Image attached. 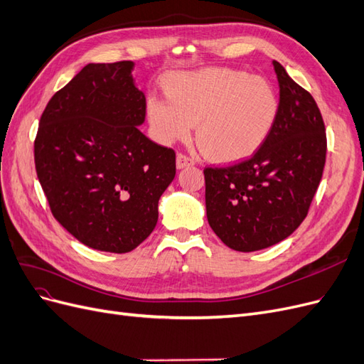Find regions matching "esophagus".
<instances>
[{
  "label": "esophagus",
  "instance_id": "34e87169",
  "mask_svg": "<svg viewBox=\"0 0 364 364\" xmlns=\"http://www.w3.org/2000/svg\"><path fill=\"white\" fill-rule=\"evenodd\" d=\"M176 165H178V168L190 167V165H194V159L190 158L188 155H183V153H179L178 158H176Z\"/></svg>",
  "mask_w": 364,
  "mask_h": 364
}]
</instances>
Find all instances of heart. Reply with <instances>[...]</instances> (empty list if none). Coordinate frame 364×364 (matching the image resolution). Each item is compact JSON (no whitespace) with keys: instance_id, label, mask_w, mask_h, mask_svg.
<instances>
[{"instance_id":"1","label":"heart","mask_w":364,"mask_h":364,"mask_svg":"<svg viewBox=\"0 0 364 364\" xmlns=\"http://www.w3.org/2000/svg\"><path fill=\"white\" fill-rule=\"evenodd\" d=\"M279 95L262 77L232 68L173 75L168 98L153 97L147 112L162 144L190 135L208 158L232 162L250 156L269 138L279 115Z\"/></svg>"}]
</instances>
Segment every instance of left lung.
I'll list each match as a JSON object with an SVG mask.
<instances>
[{
    "mask_svg": "<svg viewBox=\"0 0 364 364\" xmlns=\"http://www.w3.org/2000/svg\"><path fill=\"white\" fill-rule=\"evenodd\" d=\"M279 115L264 144L245 161L205 167L208 223L238 252L279 243L299 228L321 183L326 134L313 95L279 62Z\"/></svg>",
    "mask_w": 364,
    "mask_h": 364,
    "instance_id": "obj_1",
    "label": "left lung"
}]
</instances>
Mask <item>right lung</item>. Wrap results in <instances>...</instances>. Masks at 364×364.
I'll return each instance as SVG.
<instances>
[{
    "label": "right lung",
    "instance_id": "add662e5",
    "mask_svg": "<svg viewBox=\"0 0 364 364\" xmlns=\"http://www.w3.org/2000/svg\"><path fill=\"white\" fill-rule=\"evenodd\" d=\"M134 62L87 63L43 109L35 139L38 179L54 218L80 243L126 253L158 223L176 153L138 129L146 95Z\"/></svg>",
    "mask_w": 364,
    "mask_h": 364
}]
</instances>
